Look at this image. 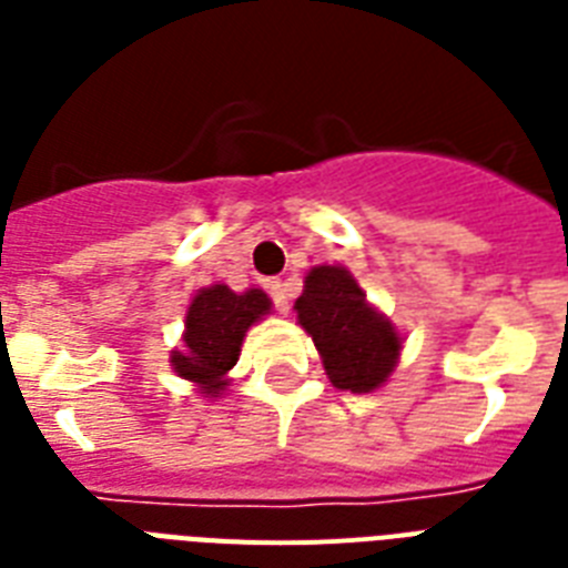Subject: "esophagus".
I'll return each instance as SVG.
<instances>
[{"mask_svg":"<svg viewBox=\"0 0 568 568\" xmlns=\"http://www.w3.org/2000/svg\"><path fill=\"white\" fill-rule=\"evenodd\" d=\"M267 294H271L276 312L285 315V312H288V288H285L283 280H271V283H267Z\"/></svg>","mask_w":568,"mask_h":568,"instance_id":"1","label":"esophagus"}]
</instances>
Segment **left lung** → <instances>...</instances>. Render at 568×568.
Here are the masks:
<instances>
[{"label":"left lung","mask_w":568,"mask_h":568,"mask_svg":"<svg viewBox=\"0 0 568 568\" xmlns=\"http://www.w3.org/2000/svg\"><path fill=\"white\" fill-rule=\"evenodd\" d=\"M294 310L336 388L363 395L383 386L395 372L400 333L365 301V292L347 267H312Z\"/></svg>","instance_id":"8db88e82"}]
</instances>
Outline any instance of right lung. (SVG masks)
Returning a JSON list of instances; mask_svg holds the SVG:
<instances>
[{"mask_svg": "<svg viewBox=\"0 0 568 568\" xmlns=\"http://www.w3.org/2000/svg\"><path fill=\"white\" fill-rule=\"evenodd\" d=\"M267 312L271 297L262 288H247L241 294L226 285L200 288L185 315V347L171 354L173 372L196 383L203 395L217 397L230 383V368L239 363L247 329Z\"/></svg>", "mask_w": 568, "mask_h": 568, "instance_id": "add662e5", "label": "right lung"}]
</instances>
